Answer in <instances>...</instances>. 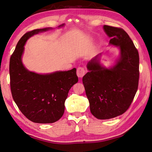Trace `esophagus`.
<instances>
[{
    "label": "esophagus",
    "instance_id": "esophagus-1",
    "mask_svg": "<svg viewBox=\"0 0 152 152\" xmlns=\"http://www.w3.org/2000/svg\"><path fill=\"white\" fill-rule=\"evenodd\" d=\"M77 76H78L79 78H82V77L85 75L86 74V70L82 67H79L77 69Z\"/></svg>",
    "mask_w": 152,
    "mask_h": 152
}]
</instances>
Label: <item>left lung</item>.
I'll use <instances>...</instances> for the list:
<instances>
[{
  "label": "left lung",
  "instance_id": "obj_1",
  "mask_svg": "<svg viewBox=\"0 0 152 152\" xmlns=\"http://www.w3.org/2000/svg\"><path fill=\"white\" fill-rule=\"evenodd\" d=\"M111 38L110 44L118 46L120 56L115 65L106 69L99 63L101 53L87 64L88 72L82 81L96 118L108 119L124 114L129 108L137 91L139 80V55L129 36L121 28L104 25Z\"/></svg>",
  "mask_w": 152,
  "mask_h": 152
}]
</instances>
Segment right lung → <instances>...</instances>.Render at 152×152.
<instances>
[{
  "mask_svg": "<svg viewBox=\"0 0 152 152\" xmlns=\"http://www.w3.org/2000/svg\"><path fill=\"white\" fill-rule=\"evenodd\" d=\"M51 28L34 29L25 33L16 45L10 60L12 97L22 114L38 124H51L62 117L68 93L78 81L75 68L68 71L39 74L28 71L23 64L21 56L27 40L34 34Z\"/></svg>",
  "mask_w": 152,
  "mask_h": 152,
  "instance_id": "right-lung-1",
  "label": "right lung"
}]
</instances>
